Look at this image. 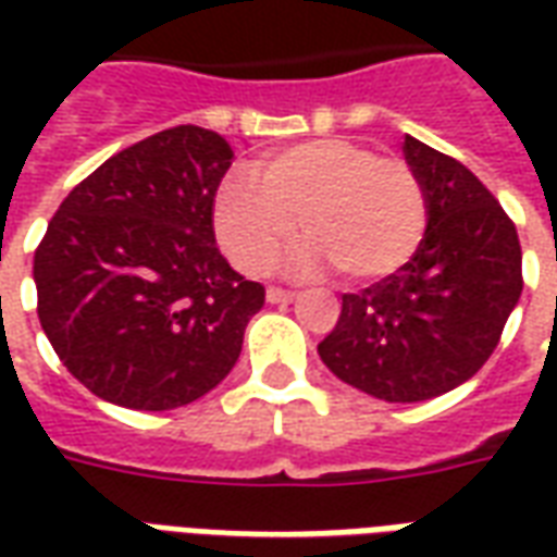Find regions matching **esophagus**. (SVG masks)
I'll use <instances>...</instances> for the list:
<instances>
[{
  "instance_id": "34e87169",
  "label": "esophagus",
  "mask_w": 557,
  "mask_h": 557,
  "mask_svg": "<svg viewBox=\"0 0 557 557\" xmlns=\"http://www.w3.org/2000/svg\"><path fill=\"white\" fill-rule=\"evenodd\" d=\"M268 301H271V304L292 301V292L283 289V286H268Z\"/></svg>"
}]
</instances>
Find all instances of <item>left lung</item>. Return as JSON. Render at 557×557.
Here are the masks:
<instances>
[{"label":"left lung","mask_w":557,"mask_h":557,"mask_svg":"<svg viewBox=\"0 0 557 557\" xmlns=\"http://www.w3.org/2000/svg\"><path fill=\"white\" fill-rule=\"evenodd\" d=\"M226 139L178 125L101 163L65 196L35 250L38 319L95 397L170 411L238 361L265 289L214 242Z\"/></svg>","instance_id":"left-lung-1"}]
</instances>
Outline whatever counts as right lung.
Returning a JSON list of instances; mask_svg holds the SVG:
<instances>
[{"mask_svg": "<svg viewBox=\"0 0 557 557\" xmlns=\"http://www.w3.org/2000/svg\"><path fill=\"white\" fill-rule=\"evenodd\" d=\"M406 163L426 202V232L406 265L343 295L319 355L346 385L385 403H420L466 385L502 339L522 295L519 235L471 172L418 139Z\"/></svg>", "mask_w": 557, "mask_h": 557, "instance_id": "1", "label": "right lung"}]
</instances>
